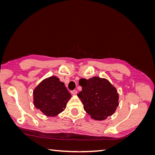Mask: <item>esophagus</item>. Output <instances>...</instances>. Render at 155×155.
Returning <instances> with one entry per match:
<instances>
[{"label": "esophagus", "mask_w": 155, "mask_h": 155, "mask_svg": "<svg viewBox=\"0 0 155 155\" xmlns=\"http://www.w3.org/2000/svg\"><path fill=\"white\" fill-rule=\"evenodd\" d=\"M70 92H71L72 94H77V92H78V91L74 90V91H72Z\"/></svg>", "instance_id": "obj_1"}]
</instances>
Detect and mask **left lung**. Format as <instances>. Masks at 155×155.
Returning a JSON list of instances; mask_svg holds the SVG:
<instances>
[{
	"mask_svg": "<svg viewBox=\"0 0 155 155\" xmlns=\"http://www.w3.org/2000/svg\"><path fill=\"white\" fill-rule=\"evenodd\" d=\"M82 87L78 94L84 110L96 120H104L113 114L119 105V94L116 88L105 78L93 77L88 79H81Z\"/></svg>",
	"mask_w": 155,
	"mask_h": 155,
	"instance_id": "8db88e82",
	"label": "left lung"
}]
</instances>
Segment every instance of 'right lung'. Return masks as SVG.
<instances>
[{
  "instance_id": "1",
  "label": "right lung",
  "mask_w": 155,
  "mask_h": 155,
  "mask_svg": "<svg viewBox=\"0 0 155 155\" xmlns=\"http://www.w3.org/2000/svg\"><path fill=\"white\" fill-rule=\"evenodd\" d=\"M34 104L46 116H56L63 112L71 94L56 76L43 79L34 92Z\"/></svg>"
}]
</instances>
